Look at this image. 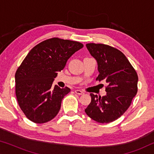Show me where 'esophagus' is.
<instances>
[{
	"instance_id": "34e87169",
	"label": "esophagus",
	"mask_w": 154,
	"mask_h": 154,
	"mask_svg": "<svg viewBox=\"0 0 154 154\" xmlns=\"http://www.w3.org/2000/svg\"><path fill=\"white\" fill-rule=\"evenodd\" d=\"M75 92L78 94H79V95H81V94H84V92L82 91L81 90H75Z\"/></svg>"
}]
</instances>
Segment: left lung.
I'll use <instances>...</instances> for the list:
<instances>
[{
    "label": "left lung",
    "instance_id": "obj_1",
    "mask_svg": "<svg viewBox=\"0 0 154 154\" xmlns=\"http://www.w3.org/2000/svg\"><path fill=\"white\" fill-rule=\"evenodd\" d=\"M86 47L97 62V80L106 81V94L91 93V102L85 111L98 123H108L121 117L131 104L137 92V72L123 52L104 44L88 43Z\"/></svg>",
    "mask_w": 154,
    "mask_h": 154
}]
</instances>
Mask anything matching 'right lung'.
Segmentation results:
<instances>
[{
  "label": "right lung",
  "instance_id": "1",
  "mask_svg": "<svg viewBox=\"0 0 154 154\" xmlns=\"http://www.w3.org/2000/svg\"><path fill=\"white\" fill-rule=\"evenodd\" d=\"M83 48L79 42L52 38L30 50L15 73L17 100L27 119L44 123L57 115L62 99L71 90L52 88V83L69 59Z\"/></svg>",
  "mask_w": 154,
  "mask_h": 154
}]
</instances>
